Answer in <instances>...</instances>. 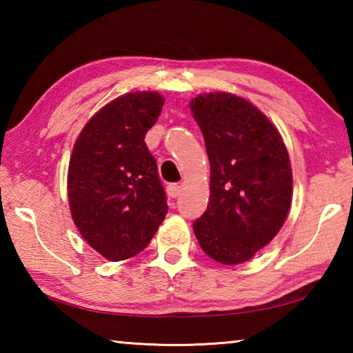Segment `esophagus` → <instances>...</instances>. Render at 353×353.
Returning <instances> with one entry per match:
<instances>
[{"mask_svg":"<svg viewBox=\"0 0 353 353\" xmlns=\"http://www.w3.org/2000/svg\"><path fill=\"white\" fill-rule=\"evenodd\" d=\"M166 191H168V196L170 198H177L179 194H181L182 187L179 183H170L168 187H166Z\"/></svg>","mask_w":353,"mask_h":353,"instance_id":"1","label":"esophagus"}]
</instances>
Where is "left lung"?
<instances>
[{"label": "left lung", "mask_w": 353, "mask_h": 353, "mask_svg": "<svg viewBox=\"0 0 353 353\" xmlns=\"http://www.w3.org/2000/svg\"><path fill=\"white\" fill-rule=\"evenodd\" d=\"M190 109L210 160V199L193 223L194 235L210 259L240 265L265 248L288 216V151L270 119L235 94H201Z\"/></svg>", "instance_id": "left-lung-1"}]
</instances>
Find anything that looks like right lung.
I'll return each mask as SVG.
<instances>
[{"label":"right lung","instance_id":"add662e5","mask_svg":"<svg viewBox=\"0 0 353 353\" xmlns=\"http://www.w3.org/2000/svg\"><path fill=\"white\" fill-rule=\"evenodd\" d=\"M165 99L135 92L104 105L82 129L68 168L71 216L83 240L107 260L137 255L168 213L157 163L145 135Z\"/></svg>","mask_w":353,"mask_h":353}]
</instances>
